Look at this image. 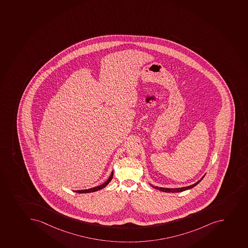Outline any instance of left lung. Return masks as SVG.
I'll return each instance as SVG.
<instances>
[{
    "instance_id": "left-lung-1",
    "label": "left lung",
    "mask_w": 248,
    "mask_h": 248,
    "mask_svg": "<svg viewBox=\"0 0 248 248\" xmlns=\"http://www.w3.org/2000/svg\"><path fill=\"white\" fill-rule=\"evenodd\" d=\"M206 174H204L202 177L201 179L200 180L198 181L197 183H195V184H192V185L188 186H185V187H181V188H164V187H158V186H155L151 185L152 187L155 188L156 190H162V191H164V192H171V193H177V192H182V191H184V190H189V189H191V188L195 187V186L198 185L202 180V178L205 177Z\"/></svg>"
}]
</instances>
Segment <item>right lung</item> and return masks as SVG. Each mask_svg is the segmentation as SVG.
I'll return each instance as SVG.
<instances>
[{
	"instance_id": "right-lung-1",
	"label": "right lung",
	"mask_w": 248,
	"mask_h": 248,
	"mask_svg": "<svg viewBox=\"0 0 248 248\" xmlns=\"http://www.w3.org/2000/svg\"><path fill=\"white\" fill-rule=\"evenodd\" d=\"M113 175H114V171L111 172V174L109 176V178H108L103 184H102V185L97 186L91 188V189H87V190H74V191L77 193H91L95 192V191H97V190H102V189L106 187V186L109 184V182H110V181L112 180V178H113Z\"/></svg>"
}]
</instances>
